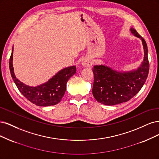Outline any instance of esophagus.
Instances as JSON below:
<instances>
[{
  "label": "esophagus",
  "instance_id": "obj_1",
  "mask_svg": "<svg viewBox=\"0 0 159 159\" xmlns=\"http://www.w3.org/2000/svg\"><path fill=\"white\" fill-rule=\"evenodd\" d=\"M81 63L84 67H90V66L93 65V61H92L90 58L86 57L83 59Z\"/></svg>",
  "mask_w": 159,
  "mask_h": 159
}]
</instances>
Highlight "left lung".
I'll use <instances>...</instances> for the list:
<instances>
[{
    "label": "left lung",
    "mask_w": 159,
    "mask_h": 159,
    "mask_svg": "<svg viewBox=\"0 0 159 159\" xmlns=\"http://www.w3.org/2000/svg\"><path fill=\"white\" fill-rule=\"evenodd\" d=\"M130 30L142 41L143 61L137 69L124 72L117 71L104 65L94 66L93 94L101 104L114 106L127 102L139 93L147 78L149 63L146 42L134 28H131Z\"/></svg>",
    "instance_id": "1"
}]
</instances>
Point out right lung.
I'll return each mask as SVG.
<instances>
[{
	"label": "right lung",
	"mask_w": 159,
	"mask_h": 159,
	"mask_svg": "<svg viewBox=\"0 0 159 159\" xmlns=\"http://www.w3.org/2000/svg\"><path fill=\"white\" fill-rule=\"evenodd\" d=\"M13 48L9 61L12 78L17 88L25 98L38 106H49L58 104L63 97L66 83L76 73V66L64 68L56 73L46 83L37 86H30L20 81L15 76L13 68Z\"/></svg>",
	"instance_id": "obj_1"
}]
</instances>
